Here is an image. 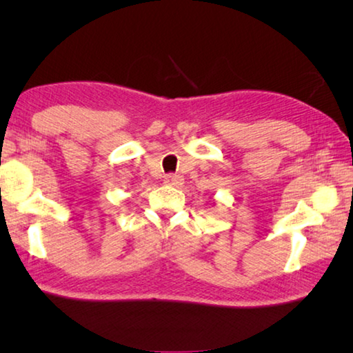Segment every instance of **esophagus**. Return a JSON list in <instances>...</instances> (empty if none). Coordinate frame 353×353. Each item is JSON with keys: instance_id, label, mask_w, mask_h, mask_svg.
Wrapping results in <instances>:
<instances>
[{"instance_id": "esophagus-1", "label": "esophagus", "mask_w": 353, "mask_h": 353, "mask_svg": "<svg viewBox=\"0 0 353 353\" xmlns=\"http://www.w3.org/2000/svg\"><path fill=\"white\" fill-rule=\"evenodd\" d=\"M165 183L171 185V187L179 188V187H182L183 179H182V176H177V174H168L165 177Z\"/></svg>"}]
</instances>
